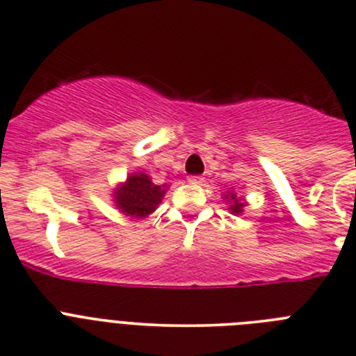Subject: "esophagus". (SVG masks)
I'll return each mask as SVG.
<instances>
[{"mask_svg":"<svg viewBox=\"0 0 356 356\" xmlns=\"http://www.w3.org/2000/svg\"><path fill=\"white\" fill-rule=\"evenodd\" d=\"M188 181L191 182V184H203L204 177H201V175H191Z\"/></svg>","mask_w":356,"mask_h":356,"instance_id":"esophagus-1","label":"esophagus"}]
</instances>
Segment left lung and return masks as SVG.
I'll list each match as a JSON object with an SVG mask.
<instances>
[{
	"mask_svg": "<svg viewBox=\"0 0 356 356\" xmlns=\"http://www.w3.org/2000/svg\"><path fill=\"white\" fill-rule=\"evenodd\" d=\"M225 200L228 201V204H230V208H228V209H230L232 213H235V215H241V213H242V209H244V207H245V203H244V201H242V200H238V197H237V194H235V193H232V191H230V193L227 194V196H225Z\"/></svg>",
	"mask_w": 356,
	"mask_h": 356,
	"instance_id": "8db88e82",
	"label": "left lung"
}]
</instances>
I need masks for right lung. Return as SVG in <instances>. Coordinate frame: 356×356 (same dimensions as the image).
Wrapping results in <instances>:
<instances>
[{
	"label": "right lung",
	"mask_w": 356,
	"mask_h": 356,
	"mask_svg": "<svg viewBox=\"0 0 356 356\" xmlns=\"http://www.w3.org/2000/svg\"><path fill=\"white\" fill-rule=\"evenodd\" d=\"M167 188L156 186L143 172L128 175L124 184L114 191V203L119 211L133 218H145L153 213L162 201Z\"/></svg>",
	"instance_id": "1"
}]
</instances>
